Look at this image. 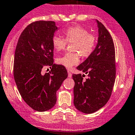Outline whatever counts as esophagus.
I'll use <instances>...</instances> for the list:
<instances>
[{
    "label": "esophagus",
    "instance_id": "34e87169",
    "mask_svg": "<svg viewBox=\"0 0 135 135\" xmlns=\"http://www.w3.org/2000/svg\"><path fill=\"white\" fill-rule=\"evenodd\" d=\"M68 76H69V78H71L72 77V73H70V70H68Z\"/></svg>",
    "mask_w": 135,
    "mask_h": 135
}]
</instances>
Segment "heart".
Wrapping results in <instances>:
<instances>
[{"label": "heart", "mask_w": 135, "mask_h": 135, "mask_svg": "<svg viewBox=\"0 0 135 135\" xmlns=\"http://www.w3.org/2000/svg\"><path fill=\"white\" fill-rule=\"evenodd\" d=\"M65 38L56 35L53 36L52 45L56 51L64 50L67 42H73V50L78 52L82 57L87 58L92 54L96 46L97 38L89 33L86 28L81 26H73L63 31ZM80 57L77 52H67L57 59V62L66 68L78 65Z\"/></svg>", "instance_id": "heart-1"}]
</instances>
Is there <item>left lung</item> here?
<instances>
[{"mask_svg":"<svg viewBox=\"0 0 135 135\" xmlns=\"http://www.w3.org/2000/svg\"><path fill=\"white\" fill-rule=\"evenodd\" d=\"M98 42L91 55L76 67L88 75H73L74 105L86 114L97 111L109 100L115 81V51L113 38L105 26L96 20Z\"/></svg>","mask_w":135,"mask_h":135,"instance_id":"8db88e82","label":"left lung"}]
</instances>
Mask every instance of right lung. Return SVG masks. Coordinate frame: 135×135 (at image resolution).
<instances>
[{
  "instance_id": "1",
  "label": "right lung",
  "mask_w": 135,
  "mask_h": 135,
  "mask_svg": "<svg viewBox=\"0 0 135 135\" xmlns=\"http://www.w3.org/2000/svg\"><path fill=\"white\" fill-rule=\"evenodd\" d=\"M57 30L54 21L32 22L21 33L15 50L16 85L25 103L38 112L55 105L56 91L68 76L65 66L53 63L52 40ZM45 66H50L51 71L44 75Z\"/></svg>"
}]
</instances>
